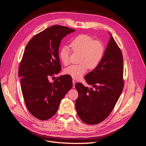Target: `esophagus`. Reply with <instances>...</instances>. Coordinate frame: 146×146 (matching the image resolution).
<instances>
[{
    "label": "esophagus",
    "instance_id": "1",
    "mask_svg": "<svg viewBox=\"0 0 146 146\" xmlns=\"http://www.w3.org/2000/svg\"><path fill=\"white\" fill-rule=\"evenodd\" d=\"M72 82H73V88H75V84H76V82L74 80H72Z\"/></svg>",
    "mask_w": 146,
    "mask_h": 146
}]
</instances>
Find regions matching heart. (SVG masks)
Instances as JSON below:
<instances>
[{
  "mask_svg": "<svg viewBox=\"0 0 146 146\" xmlns=\"http://www.w3.org/2000/svg\"><path fill=\"white\" fill-rule=\"evenodd\" d=\"M74 52H81L78 65H72L64 69V73L73 79L81 78L87 71L88 68L93 69L100 64L104 54V46L99 41L87 35H80L71 42ZM71 50L68 46H64L59 51V57L65 65L69 64Z\"/></svg>",
  "mask_w": 146,
  "mask_h": 146,
  "instance_id": "obj_1",
  "label": "heart"
}]
</instances>
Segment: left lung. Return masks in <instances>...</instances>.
<instances>
[{
  "label": "left lung",
  "instance_id": "1",
  "mask_svg": "<svg viewBox=\"0 0 146 146\" xmlns=\"http://www.w3.org/2000/svg\"><path fill=\"white\" fill-rule=\"evenodd\" d=\"M98 66L85 76L90 89L81 83L75 87L78 97L76 109L80 118L89 125L98 124L111 113L123 90V58L111 34Z\"/></svg>",
  "mask_w": 146,
  "mask_h": 146
}]
</instances>
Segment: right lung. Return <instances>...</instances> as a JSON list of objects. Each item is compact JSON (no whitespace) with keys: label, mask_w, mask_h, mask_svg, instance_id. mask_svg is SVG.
Listing matches in <instances>:
<instances>
[{"label":"right lung","mask_w":146,"mask_h":146,"mask_svg":"<svg viewBox=\"0 0 146 146\" xmlns=\"http://www.w3.org/2000/svg\"><path fill=\"white\" fill-rule=\"evenodd\" d=\"M75 30L53 25L33 37L26 46L18 70L24 99L30 113L47 120L56 112L60 101L72 88V77L48 78L61 70L59 47L61 40Z\"/></svg>","instance_id":"right-lung-1"}]
</instances>
